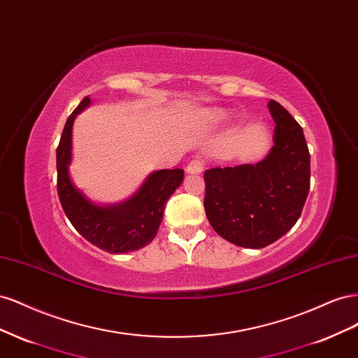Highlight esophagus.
<instances>
[{
	"label": "esophagus",
	"mask_w": 358,
	"mask_h": 358,
	"mask_svg": "<svg viewBox=\"0 0 358 358\" xmlns=\"http://www.w3.org/2000/svg\"><path fill=\"white\" fill-rule=\"evenodd\" d=\"M203 169H204V161L200 158H194L188 162L187 173H189V175H200Z\"/></svg>",
	"instance_id": "esophagus-1"
}]
</instances>
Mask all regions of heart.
<instances>
[{
  "label": "heart",
  "mask_w": 358,
  "mask_h": 358,
  "mask_svg": "<svg viewBox=\"0 0 358 358\" xmlns=\"http://www.w3.org/2000/svg\"><path fill=\"white\" fill-rule=\"evenodd\" d=\"M221 116H222V115H221L220 112H212V113H210V117L215 119V121H216V119H220Z\"/></svg>",
  "instance_id": "obj_1"
}]
</instances>
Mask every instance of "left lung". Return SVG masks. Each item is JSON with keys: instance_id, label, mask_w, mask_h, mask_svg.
Here are the masks:
<instances>
[{"instance_id": "1", "label": "left lung", "mask_w": 358, "mask_h": 358, "mask_svg": "<svg viewBox=\"0 0 358 358\" xmlns=\"http://www.w3.org/2000/svg\"><path fill=\"white\" fill-rule=\"evenodd\" d=\"M268 155L257 164L204 171L206 216L225 241L259 249L278 241L300 218L310 185V155L303 128L278 101Z\"/></svg>"}]
</instances>
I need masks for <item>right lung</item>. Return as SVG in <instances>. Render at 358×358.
Listing matches in <instances>:
<instances>
[{
  "label": "right lung",
  "instance_id": "right-lung-1",
  "mask_svg": "<svg viewBox=\"0 0 358 358\" xmlns=\"http://www.w3.org/2000/svg\"><path fill=\"white\" fill-rule=\"evenodd\" d=\"M91 103L85 96L69 116L57 148L58 197L64 212L86 241L110 254L143 248L157 236L166 203L183 180V170H158L131 199L113 206H96L73 185L69 175L74 117Z\"/></svg>",
  "mask_w": 358,
  "mask_h": 358
}]
</instances>
